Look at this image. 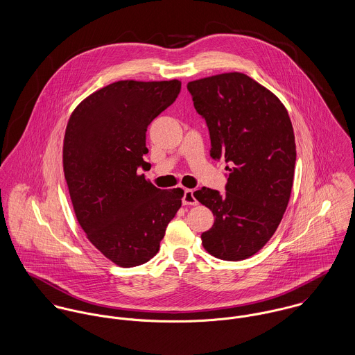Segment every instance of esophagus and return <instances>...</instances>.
Returning <instances> with one entry per match:
<instances>
[{
    "label": "esophagus",
    "mask_w": 355,
    "mask_h": 355,
    "mask_svg": "<svg viewBox=\"0 0 355 355\" xmlns=\"http://www.w3.org/2000/svg\"><path fill=\"white\" fill-rule=\"evenodd\" d=\"M182 204H184V205H196V197L193 195V191H192V189H185L184 197H182Z\"/></svg>",
    "instance_id": "esophagus-1"
}]
</instances>
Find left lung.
Masks as SVG:
<instances>
[{
  "label": "left lung",
  "instance_id": "obj_1",
  "mask_svg": "<svg viewBox=\"0 0 355 355\" xmlns=\"http://www.w3.org/2000/svg\"><path fill=\"white\" fill-rule=\"evenodd\" d=\"M188 91L207 122L211 158L230 164L226 193H193L215 216L202 246L220 260H245L271 239L287 208L297 157L291 121L277 96L239 72L189 81Z\"/></svg>",
  "mask_w": 355,
  "mask_h": 355
}]
</instances>
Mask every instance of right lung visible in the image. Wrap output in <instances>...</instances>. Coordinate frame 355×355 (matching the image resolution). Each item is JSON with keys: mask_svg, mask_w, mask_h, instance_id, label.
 I'll use <instances>...</instances> for the list:
<instances>
[{"mask_svg": "<svg viewBox=\"0 0 355 355\" xmlns=\"http://www.w3.org/2000/svg\"><path fill=\"white\" fill-rule=\"evenodd\" d=\"M181 91L180 80H121L85 98L68 121L62 163L73 209L89 242L123 268L158 253L181 207V188L163 191L141 171L146 132Z\"/></svg>", "mask_w": 355, "mask_h": 355, "instance_id": "1", "label": "right lung"}]
</instances>
